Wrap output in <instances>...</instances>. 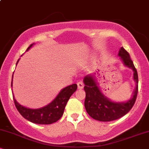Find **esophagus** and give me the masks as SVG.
Segmentation results:
<instances>
[{"label": "esophagus", "instance_id": "34e87169", "mask_svg": "<svg viewBox=\"0 0 149 149\" xmlns=\"http://www.w3.org/2000/svg\"><path fill=\"white\" fill-rule=\"evenodd\" d=\"M77 85H78V88L79 89V90H81V89H83V87H84V83H83V82L82 81V80L78 81Z\"/></svg>", "mask_w": 149, "mask_h": 149}]
</instances>
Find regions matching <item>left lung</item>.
I'll return each instance as SVG.
<instances>
[{
  "instance_id": "left-lung-1",
  "label": "left lung",
  "mask_w": 149,
  "mask_h": 149,
  "mask_svg": "<svg viewBox=\"0 0 149 149\" xmlns=\"http://www.w3.org/2000/svg\"><path fill=\"white\" fill-rule=\"evenodd\" d=\"M118 55L123 61L126 66L131 68L134 71V79L136 83L134 95L130 100L125 103H116L104 97L100 91L96 82L92 76H87L84 78L85 92V107L86 111L92 118L97 120L109 122L115 120L127 114L133 107L138 93V74L136 68L130 59V54L123 47L120 49Z\"/></svg>"
}]
</instances>
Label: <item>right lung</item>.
<instances>
[{"mask_svg": "<svg viewBox=\"0 0 149 149\" xmlns=\"http://www.w3.org/2000/svg\"><path fill=\"white\" fill-rule=\"evenodd\" d=\"M32 45L33 44H31L27 48L26 51L29 50ZM18 61L19 59L17 61V64ZM12 85H13V81L11 83V86ZM77 88L78 86L76 84H72L67 86L61 90L57 97L50 104L45 107L38 109H31L22 107L17 102L15 98L13 99L17 109L25 119L33 123L49 125L57 122L61 118L64 113L65 107L67 104V102L73 92L77 90Z\"/></svg>", "mask_w": 149, "mask_h": 149, "instance_id": "add662e5", "label": "right lung"}]
</instances>
